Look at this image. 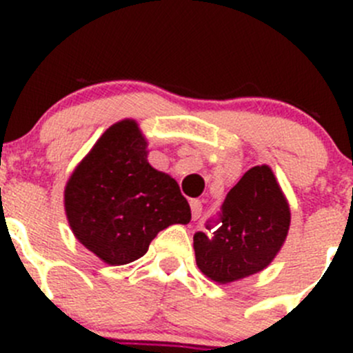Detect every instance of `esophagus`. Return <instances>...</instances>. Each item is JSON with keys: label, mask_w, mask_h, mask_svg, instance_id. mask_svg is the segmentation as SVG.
<instances>
[{"label": "esophagus", "mask_w": 353, "mask_h": 353, "mask_svg": "<svg viewBox=\"0 0 353 353\" xmlns=\"http://www.w3.org/2000/svg\"><path fill=\"white\" fill-rule=\"evenodd\" d=\"M191 205V216H193V220H198L199 216H201V201L199 199H191L190 201Z\"/></svg>", "instance_id": "34e87169"}]
</instances>
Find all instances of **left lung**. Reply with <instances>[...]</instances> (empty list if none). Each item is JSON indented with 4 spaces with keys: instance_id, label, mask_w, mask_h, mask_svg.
Segmentation results:
<instances>
[{
    "instance_id": "left-lung-1",
    "label": "left lung",
    "mask_w": 353,
    "mask_h": 353,
    "mask_svg": "<svg viewBox=\"0 0 353 353\" xmlns=\"http://www.w3.org/2000/svg\"><path fill=\"white\" fill-rule=\"evenodd\" d=\"M194 234L198 268L219 283L261 272L285 241L290 210L268 165H256L227 193L216 216Z\"/></svg>"
}]
</instances>
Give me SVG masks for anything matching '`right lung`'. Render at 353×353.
Segmentation results:
<instances>
[{
  "mask_svg": "<svg viewBox=\"0 0 353 353\" xmlns=\"http://www.w3.org/2000/svg\"><path fill=\"white\" fill-rule=\"evenodd\" d=\"M77 239L109 265H128L191 210L176 181L147 162V141L134 121L110 126L77 167L65 191Z\"/></svg>",
  "mask_w": 353,
  "mask_h": 353,
  "instance_id": "obj_1",
  "label": "right lung"
}]
</instances>
